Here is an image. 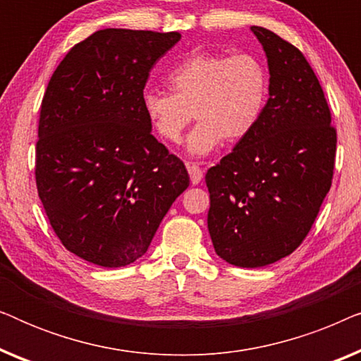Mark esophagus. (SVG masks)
<instances>
[{"label":"esophagus","mask_w":361,"mask_h":361,"mask_svg":"<svg viewBox=\"0 0 361 361\" xmlns=\"http://www.w3.org/2000/svg\"><path fill=\"white\" fill-rule=\"evenodd\" d=\"M187 171H189L190 182L194 185H197L202 179H204V171H202L195 162H187Z\"/></svg>","instance_id":"34e87169"}]
</instances>
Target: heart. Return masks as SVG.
<instances>
[{"label":"heart","mask_w":361,"mask_h":361,"mask_svg":"<svg viewBox=\"0 0 361 361\" xmlns=\"http://www.w3.org/2000/svg\"><path fill=\"white\" fill-rule=\"evenodd\" d=\"M268 72L251 54L226 56L194 52L167 77L171 93L146 90L141 106L162 141H180L182 133L199 120L189 136V149L207 154L221 141L243 140L258 123L268 98Z\"/></svg>","instance_id":"obj_1"}]
</instances>
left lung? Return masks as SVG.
I'll return each mask as SVG.
<instances>
[{
  "label": "left lung",
  "instance_id": "8db88e82",
  "mask_svg": "<svg viewBox=\"0 0 361 361\" xmlns=\"http://www.w3.org/2000/svg\"><path fill=\"white\" fill-rule=\"evenodd\" d=\"M269 66V98L253 130L205 174L207 224L226 263L259 268L305 240L334 179L337 130L298 47L251 26Z\"/></svg>",
  "mask_w": 361,
  "mask_h": 361
}]
</instances>
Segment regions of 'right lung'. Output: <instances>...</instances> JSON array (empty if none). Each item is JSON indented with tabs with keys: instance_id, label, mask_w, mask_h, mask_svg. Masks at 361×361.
Instances as JSON below:
<instances>
[{
	"instance_id": "right-lung-1",
	"label": "right lung",
	"mask_w": 361,
	"mask_h": 361,
	"mask_svg": "<svg viewBox=\"0 0 361 361\" xmlns=\"http://www.w3.org/2000/svg\"><path fill=\"white\" fill-rule=\"evenodd\" d=\"M179 32L102 29L73 46L47 83L36 185L61 243L88 263L141 258L189 187L179 157L151 135L141 106L151 68Z\"/></svg>"
}]
</instances>
